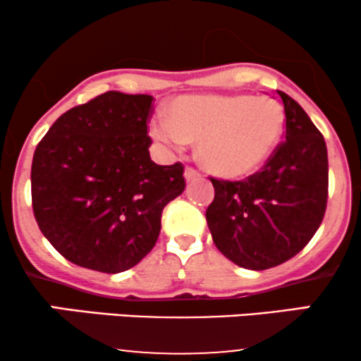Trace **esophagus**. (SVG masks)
I'll return each mask as SVG.
<instances>
[{
    "mask_svg": "<svg viewBox=\"0 0 361 361\" xmlns=\"http://www.w3.org/2000/svg\"><path fill=\"white\" fill-rule=\"evenodd\" d=\"M198 178H200V173H198L197 169H195V168L188 166V168L185 169V180H186V181H193V180H198Z\"/></svg>",
    "mask_w": 361,
    "mask_h": 361,
    "instance_id": "esophagus-1",
    "label": "esophagus"
}]
</instances>
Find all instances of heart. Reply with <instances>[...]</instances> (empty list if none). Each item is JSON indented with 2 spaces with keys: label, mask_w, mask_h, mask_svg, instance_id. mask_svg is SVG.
Segmentation results:
<instances>
[{
  "label": "heart",
  "mask_w": 361,
  "mask_h": 361,
  "mask_svg": "<svg viewBox=\"0 0 361 361\" xmlns=\"http://www.w3.org/2000/svg\"><path fill=\"white\" fill-rule=\"evenodd\" d=\"M152 135L173 147L198 142V161L214 175L239 180L263 166L283 130V110L250 94H186L169 106Z\"/></svg>",
  "instance_id": "b5f03b06"
}]
</instances>
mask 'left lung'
I'll use <instances>...</instances> for the list:
<instances>
[{
    "instance_id": "obj_1",
    "label": "left lung",
    "mask_w": 361,
    "mask_h": 361,
    "mask_svg": "<svg viewBox=\"0 0 361 361\" xmlns=\"http://www.w3.org/2000/svg\"><path fill=\"white\" fill-rule=\"evenodd\" d=\"M285 140L261 171L243 181L210 178L215 197L207 224L217 250L238 267L268 270L305 247L324 219L327 149L304 109L279 91Z\"/></svg>"
}]
</instances>
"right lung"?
<instances>
[{
	"label": "right lung",
	"instance_id": "right-lung-1",
	"mask_svg": "<svg viewBox=\"0 0 361 361\" xmlns=\"http://www.w3.org/2000/svg\"><path fill=\"white\" fill-rule=\"evenodd\" d=\"M152 97L106 91L62 114L32 161V207L49 243L78 267L120 273L154 247L161 214L183 193V164L149 156Z\"/></svg>",
	"mask_w": 361,
	"mask_h": 361
}]
</instances>
